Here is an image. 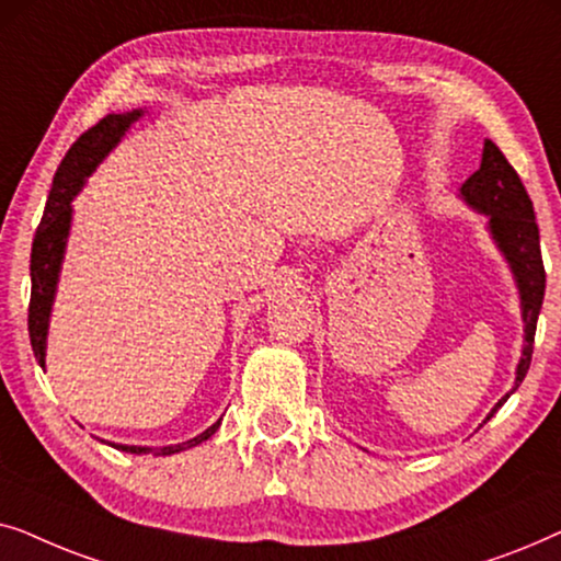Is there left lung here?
<instances>
[{"label": "left lung", "instance_id": "obj_1", "mask_svg": "<svg viewBox=\"0 0 561 561\" xmlns=\"http://www.w3.org/2000/svg\"><path fill=\"white\" fill-rule=\"evenodd\" d=\"M462 196L467 198V204L474 206V209L488 214L490 232H493L497 248L505 252L513 273H516L526 324V347L516 373L518 388V382L526 378L528 365H531L536 321H539L543 288H547V273H543L539 225H536L534 217V204L526 194L524 183L518 179L516 168L505 160L501 148H497L493 140H485L482 163L478 171L462 183ZM508 396H505L503 401H497L495 409L490 411V416L508 401Z\"/></svg>", "mask_w": 561, "mask_h": 561}]
</instances>
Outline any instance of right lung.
<instances>
[{"label":"right lung","mask_w":561,"mask_h":561,"mask_svg":"<svg viewBox=\"0 0 561 561\" xmlns=\"http://www.w3.org/2000/svg\"><path fill=\"white\" fill-rule=\"evenodd\" d=\"M140 117V112L129 114H106L104 119H99L94 127H89L87 133L79 135L71 148H68L66 158L60 160L56 179H53V188L45 204L43 219L35 229L33 240V255H30V278H33V290H30V309H27V332L30 344H33L35 359L45 365V334H48V317L53 296H56V280L60 271V260H64L66 248V234L71 227V198L79 194L83 186V179L94 171L99 160L110 152L114 145L119 142V137L125 135V129ZM219 428V421L214 426L206 428L204 434L194 436L186 444H175V447L163 449H148V447H127V444H112L129 455H142V451H152V455H173V451L196 447L209 439V436Z\"/></svg>","instance_id":"obj_1"}]
</instances>
